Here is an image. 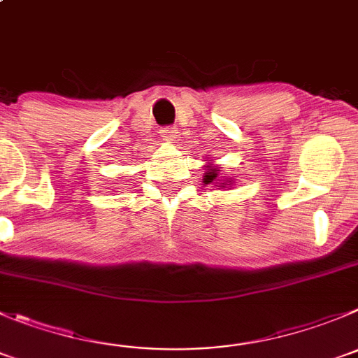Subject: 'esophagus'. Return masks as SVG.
Returning a JSON list of instances; mask_svg holds the SVG:
<instances>
[{
  "instance_id": "obj_1",
  "label": "esophagus",
  "mask_w": 358,
  "mask_h": 358,
  "mask_svg": "<svg viewBox=\"0 0 358 358\" xmlns=\"http://www.w3.org/2000/svg\"><path fill=\"white\" fill-rule=\"evenodd\" d=\"M159 134H162V137L166 138V141H173V138L177 137V128H173V126H165V128L159 130Z\"/></svg>"
}]
</instances>
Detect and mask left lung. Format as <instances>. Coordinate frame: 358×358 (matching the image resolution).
Here are the masks:
<instances>
[{
  "instance_id": "1",
  "label": "left lung",
  "mask_w": 358,
  "mask_h": 358,
  "mask_svg": "<svg viewBox=\"0 0 358 358\" xmlns=\"http://www.w3.org/2000/svg\"><path fill=\"white\" fill-rule=\"evenodd\" d=\"M217 179V169H214V166H207V172L203 173V182L206 185H210V182H214ZM221 185H224V182H221ZM223 188V186H221Z\"/></svg>"
}]
</instances>
